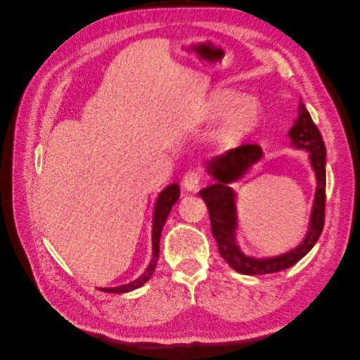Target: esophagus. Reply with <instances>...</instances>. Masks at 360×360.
Wrapping results in <instances>:
<instances>
[{
    "label": "esophagus",
    "mask_w": 360,
    "mask_h": 360,
    "mask_svg": "<svg viewBox=\"0 0 360 360\" xmlns=\"http://www.w3.org/2000/svg\"><path fill=\"white\" fill-rule=\"evenodd\" d=\"M201 183V174L198 169H191L183 177V188L188 191H197Z\"/></svg>",
    "instance_id": "1"
}]
</instances>
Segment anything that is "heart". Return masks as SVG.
I'll return each instance as SVG.
<instances>
[{
	"label": "heart",
	"mask_w": 360,
	"mask_h": 360,
	"mask_svg": "<svg viewBox=\"0 0 360 360\" xmlns=\"http://www.w3.org/2000/svg\"><path fill=\"white\" fill-rule=\"evenodd\" d=\"M226 112L229 114L216 132V141L224 147H231L254 132L259 122V105L250 97L240 99L234 91L216 93L209 102L210 117L219 118Z\"/></svg>",
	"instance_id": "b5f03b06"
}]
</instances>
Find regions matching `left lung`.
<instances>
[{"label":"left lung","instance_id":"obj_1","mask_svg":"<svg viewBox=\"0 0 360 360\" xmlns=\"http://www.w3.org/2000/svg\"><path fill=\"white\" fill-rule=\"evenodd\" d=\"M292 146L309 151L312 168L317 176V192L311 214L309 230L304 240L290 252L258 259L245 255L236 243V195L228 183L240 179L249 167H252L263 156V150L258 144H243L236 150L228 151L225 156L216 158L207 163V172L217 180L216 184L200 191L210 214L212 234L216 238L221 257L236 271L243 275H267L282 271L297 263L317 243L324 226L326 212V147L320 130L304 108L302 99L299 103V115L288 132Z\"/></svg>","mask_w":360,"mask_h":360}]
</instances>
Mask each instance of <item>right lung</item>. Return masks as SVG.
I'll return each instance as SVG.
<instances>
[{"mask_svg":"<svg viewBox=\"0 0 360 360\" xmlns=\"http://www.w3.org/2000/svg\"><path fill=\"white\" fill-rule=\"evenodd\" d=\"M180 197V188L179 184H169V186L162 191L159 198L156 201V207H155V217H153V258H151L150 264L147 267V270L144 271L143 275H141L138 279H135L134 282H130V284L122 285V287H115V288H101V291L105 292H127V291H132L139 288L141 285H144L146 282L151 278L153 275V271L156 269V263L159 259V242H160V233H162V228L165 225L167 217L172 209V205L176 204V201Z\"/></svg>","mask_w":360,"mask_h":360,"instance_id":"add662e5","label":"right lung"}]
</instances>
